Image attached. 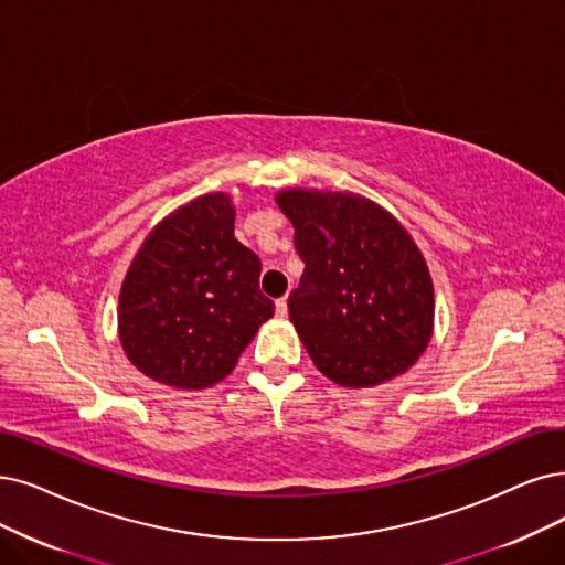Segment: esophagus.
Instances as JSON below:
<instances>
[{
  "label": "esophagus",
  "mask_w": 565,
  "mask_h": 565,
  "mask_svg": "<svg viewBox=\"0 0 565 565\" xmlns=\"http://www.w3.org/2000/svg\"><path fill=\"white\" fill-rule=\"evenodd\" d=\"M276 315H278V318H285V315H287V297H280L276 301Z\"/></svg>",
  "instance_id": "34e87169"
}]
</instances>
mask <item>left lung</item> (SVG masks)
<instances>
[{"instance_id": "obj_1", "label": "left lung", "mask_w": 565, "mask_h": 565, "mask_svg": "<svg viewBox=\"0 0 565 565\" xmlns=\"http://www.w3.org/2000/svg\"><path fill=\"white\" fill-rule=\"evenodd\" d=\"M278 206L306 264L289 320L315 366L343 387L408 371L434 329V285L411 234L359 194L287 190Z\"/></svg>"}]
</instances>
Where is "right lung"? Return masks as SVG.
<instances>
[{
	"label": "right lung",
	"instance_id": "add662e5",
	"mask_svg": "<svg viewBox=\"0 0 565 565\" xmlns=\"http://www.w3.org/2000/svg\"><path fill=\"white\" fill-rule=\"evenodd\" d=\"M234 215L227 194L190 201L157 224L127 270L120 343L157 382L211 387L274 315L259 257L234 238Z\"/></svg>",
	"mask_w": 565,
	"mask_h": 565
}]
</instances>
